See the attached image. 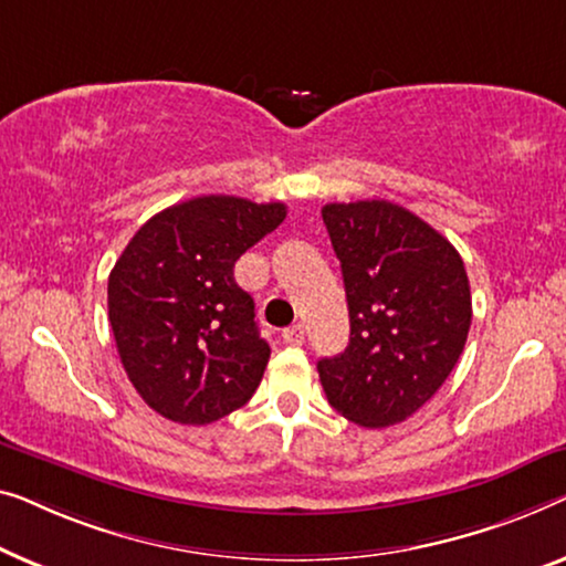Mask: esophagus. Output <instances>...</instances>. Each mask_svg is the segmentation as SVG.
Returning a JSON list of instances; mask_svg holds the SVG:
<instances>
[{"label":"esophagus","instance_id":"34e87169","mask_svg":"<svg viewBox=\"0 0 566 566\" xmlns=\"http://www.w3.org/2000/svg\"><path fill=\"white\" fill-rule=\"evenodd\" d=\"M282 338L292 346H302L305 344V328L302 325H290V328L282 331Z\"/></svg>","mask_w":566,"mask_h":566}]
</instances>
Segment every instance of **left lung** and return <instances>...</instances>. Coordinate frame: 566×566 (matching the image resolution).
Here are the masks:
<instances>
[{
    "label": "left lung",
    "mask_w": 566,
    "mask_h": 566,
    "mask_svg": "<svg viewBox=\"0 0 566 566\" xmlns=\"http://www.w3.org/2000/svg\"><path fill=\"white\" fill-rule=\"evenodd\" d=\"M344 274L352 338L317 361L331 408L364 428L402 423L457 366L472 325L464 261L446 238L387 200L323 207Z\"/></svg>",
    "instance_id": "1"
}]
</instances>
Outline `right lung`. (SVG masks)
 I'll return each instance as SVG.
<instances>
[{"mask_svg": "<svg viewBox=\"0 0 566 566\" xmlns=\"http://www.w3.org/2000/svg\"><path fill=\"white\" fill-rule=\"evenodd\" d=\"M284 218L282 202L205 195L154 214L125 245L107 282L109 325L158 416L207 426L256 392L272 348L233 266Z\"/></svg>", "mask_w": 566, "mask_h": 566, "instance_id": "1", "label": "right lung"}]
</instances>
